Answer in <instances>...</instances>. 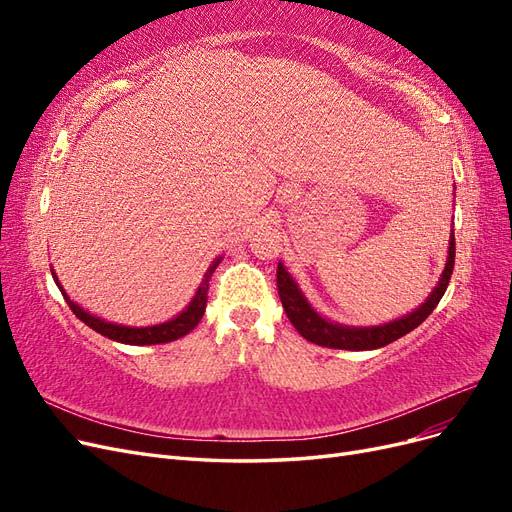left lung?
I'll list each match as a JSON object with an SVG mask.
<instances>
[{
	"label": "left lung",
	"mask_w": 512,
	"mask_h": 512,
	"mask_svg": "<svg viewBox=\"0 0 512 512\" xmlns=\"http://www.w3.org/2000/svg\"><path fill=\"white\" fill-rule=\"evenodd\" d=\"M453 267H455V232H451V241H448L446 267L436 290L429 294L427 301L418 307L416 312L399 320H393L389 324H382V327H342V324H333L329 320H324L320 314L314 312L312 305L307 303V299L301 294L299 286L294 284V280L284 269L282 262L277 265V294H280V301L284 305L288 320L292 322V327L297 329L307 342L324 346V348H339V350H374L414 331L418 324H421L433 309H436V305L444 297L448 282H451Z\"/></svg>",
	"instance_id": "1"
}]
</instances>
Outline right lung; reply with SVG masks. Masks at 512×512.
<instances>
[{"label":"right lung","mask_w":512,"mask_h":512,"mask_svg":"<svg viewBox=\"0 0 512 512\" xmlns=\"http://www.w3.org/2000/svg\"><path fill=\"white\" fill-rule=\"evenodd\" d=\"M220 260H222V258L213 260V265H211V267L207 269V273H205V280H203V284H200V288L196 290V297L192 299V303H190L188 307H185L183 312H181L177 318L168 320V322H164V324H156V327H141V329H134V327H121V324L104 322V320H100V318H96V316L87 314L85 309L76 305V303L68 297L66 290L61 288V284L57 282V277H55L53 269H51V273H53V277H55V284L59 286L61 294H64L66 303L70 305V309L74 312V316L79 318V320H83V322L87 324V327H91V329L98 331L100 335H104V337H108V339H113V342L132 344V346H153V344L175 342V339H179V337H183V335H188V333L196 327V324H198L200 320H203V316H205V309H207V292H209V282H211V275H213V271L218 269Z\"/></svg>","instance_id":"right-lung-1"}]
</instances>
